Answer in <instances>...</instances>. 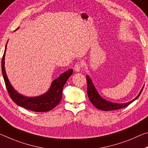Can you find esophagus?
<instances>
[{
  "instance_id": "1",
  "label": "esophagus",
  "mask_w": 148,
  "mask_h": 148,
  "mask_svg": "<svg viewBox=\"0 0 148 148\" xmlns=\"http://www.w3.org/2000/svg\"><path fill=\"white\" fill-rule=\"evenodd\" d=\"M81 68H82V64H80V63L78 62L74 65V70L76 72H79V71H80V70H81Z\"/></svg>"
}]
</instances>
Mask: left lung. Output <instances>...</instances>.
Here are the masks:
<instances>
[{"mask_svg": "<svg viewBox=\"0 0 148 148\" xmlns=\"http://www.w3.org/2000/svg\"><path fill=\"white\" fill-rule=\"evenodd\" d=\"M86 81L87 84H88L87 93H88L89 99H90L91 103L94 105L97 109L105 111H113V110L120 109H122V108L127 107L128 105L132 103L133 101H134L136 99H138V97L141 94L143 88H144V87H143L139 94L137 95V97L133 100L130 101L126 103H115L108 101L104 99L103 98L101 97L99 93H98L97 91L96 90L95 86L93 85L92 81H91L89 76H86Z\"/></svg>", "mask_w": 148, "mask_h": 148, "instance_id": "obj_1", "label": "left lung"}]
</instances>
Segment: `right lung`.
<instances>
[{
    "mask_svg": "<svg viewBox=\"0 0 148 148\" xmlns=\"http://www.w3.org/2000/svg\"><path fill=\"white\" fill-rule=\"evenodd\" d=\"M6 49V45L2 59V72L7 91L13 101L20 107L35 112H47L54 109L62 99L63 87L67 79L73 73V70L70 69L60 74L59 77L53 81L49 90L43 95L32 97H26L18 93L13 88L6 76L4 68Z\"/></svg>",
    "mask_w": 148,
    "mask_h": 148,
    "instance_id": "right-lung-1",
    "label": "right lung"
}]
</instances>
